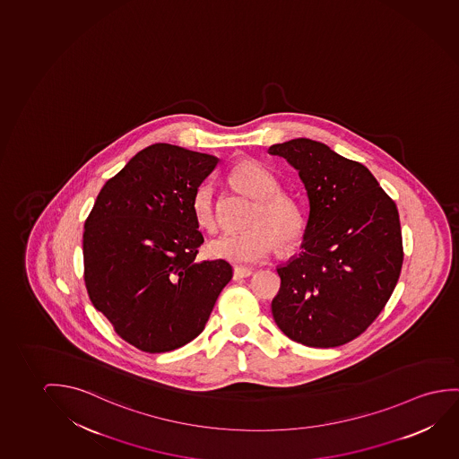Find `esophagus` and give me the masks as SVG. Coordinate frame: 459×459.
Wrapping results in <instances>:
<instances>
[{"instance_id":"34e87169","label":"esophagus","mask_w":459,"mask_h":459,"mask_svg":"<svg viewBox=\"0 0 459 459\" xmlns=\"http://www.w3.org/2000/svg\"><path fill=\"white\" fill-rule=\"evenodd\" d=\"M253 273V268H247V266H235V268H233V280L238 281L243 280V278H249Z\"/></svg>"}]
</instances>
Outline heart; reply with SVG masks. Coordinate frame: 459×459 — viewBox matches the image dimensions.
I'll use <instances>...</instances> for the list:
<instances>
[{"mask_svg":"<svg viewBox=\"0 0 459 459\" xmlns=\"http://www.w3.org/2000/svg\"><path fill=\"white\" fill-rule=\"evenodd\" d=\"M229 178L243 193L257 199L249 221L251 230L222 233L206 247L214 259L227 260L237 265H249L266 259L276 247V236L281 247L289 249L299 243L305 230V221L297 202L286 194L276 193L280 183L266 167L255 160H243L232 169ZM191 212L195 224L212 232L218 227L216 197L212 183L204 181L194 189ZM275 236L273 238L272 235Z\"/></svg>","mask_w":459,"mask_h":459,"instance_id":"b5f03b06","label":"heart"}]
</instances>
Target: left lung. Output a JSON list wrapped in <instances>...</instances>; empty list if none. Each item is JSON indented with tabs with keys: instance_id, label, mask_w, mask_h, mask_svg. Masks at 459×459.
Segmentation results:
<instances>
[{
	"instance_id": "1",
	"label": "left lung",
	"mask_w": 459,
	"mask_h": 459,
	"mask_svg": "<svg viewBox=\"0 0 459 459\" xmlns=\"http://www.w3.org/2000/svg\"><path fill=\"white\" fill-rule=\"evenodd\" d=\"M299 170L309 218L299 257L278 268L273 319L307 347L359 336L385 307L404 260L396 204L357 160L311 139L272 145Z\"/></svg>"
}]
</instances>
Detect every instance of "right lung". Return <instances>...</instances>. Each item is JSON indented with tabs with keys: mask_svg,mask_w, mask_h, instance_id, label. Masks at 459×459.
<instances>
[{
	"mask_svg": "<svg viewBox=\"0 0 459 459\" xmlns=\"http://www.w3.org/2000/svg\"><path fill=\"white\" fill-rule=\"evenodd\" d=\"M218 162L181 146H146L107 181L85 221L88 297L143 352L197 338L232 280L226 260H195L204 237L191 197Z\"/></svg>",
	"mask_w": 459,
	"mask_h": 459,
	"instance_id": "right-lung-1",
	"label": "right lung"
}]
</instances>
